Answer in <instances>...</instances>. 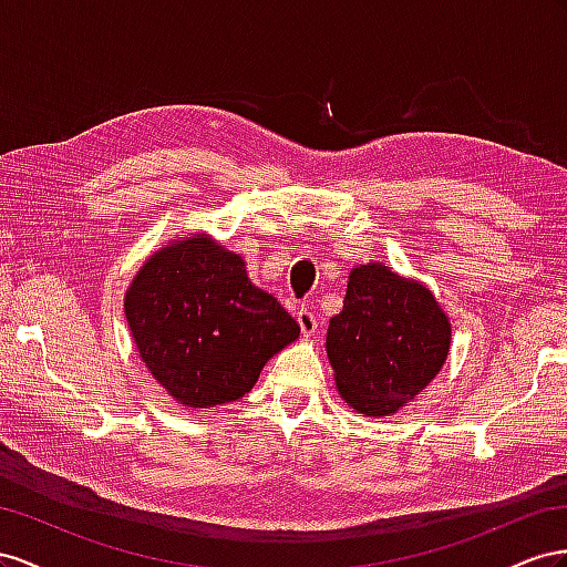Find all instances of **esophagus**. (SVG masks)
<instances>
[{"instance_id":"1","label":"esophagus","mask_w":567,"mask_h":567,"mask_svg":"<svg viewBox=\"0 0 567 567\" xmlns=\"http://www.w3.org/2000/svg\"><path fill=\"white\" fill-rule=\"evenodd\" d=\"M297 322H299V328H301V332L309 337V334H313L316 330H318V320H316V316L309 311V309H301L297 311Z\"/></svg>"}]
</instances>
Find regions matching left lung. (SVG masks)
Instances as JSON below:
<instances>
[{
    "mask_svg": "<svg viewBox=\"0 0 567 567\" xmlns=\"http://www.w3.org/2000/svg\"><path fill=\"white\" fill-rule=\"evenodd\" d=\"M451 326L432 292L382 264L353 268L328 328L337 390L351 409L390 415L440 373Z\"/></svg>",
    "mask_w": 567,
    "mask_h": 567,
    "instance_id": "obj_1",
    "label": "left lung"
}]
</instances>
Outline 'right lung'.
Masks as SVG:
<instances>
[{"instance_id": "add662e5", "label": "right lung", "mask_w": 567, "mask_h": 567, "mask_svg": "<svg viewBox=\"0 0 567 567\" xmlns=\"http://www.w3.org/2000/svg\"><path fill=\"white\" fill-rule=\"evenodd\" d=\"M125 318L150 373L192 409L245 396L297 320L251 285L245 258L197 235L156 251L125 295Z\"/></svg>"}]
</instances>
